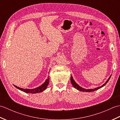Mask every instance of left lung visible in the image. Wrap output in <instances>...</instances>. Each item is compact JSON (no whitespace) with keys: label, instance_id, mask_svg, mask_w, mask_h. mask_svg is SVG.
Returning a JSON list of instances; mask_svg holds the SVG:
<instances>
[{"label":"left lung","instance_id":"left-lung-1","mask_svg":"<svg viewBox=\"0 0 120 120\" xmlns=\"http://www.w3.org/2000/svg\"><path fill=\"white\" fill-rule=\"evenodd\" d=\"M110 77H111V76H110V77H109V78H108V79L107 80V81H106V83H104L102 86H99V87H98V88H95L94 89H88H88H86H86H83V88H82L80 87V86H79L77 85V84L75 82V81L73 80V77H72V76H71V83H72L73 86H74V87L75 88H76V89H77L78 90H79V91H83V92H93V91H94L98 90V89L101 88V87H103V86H105V85H106V84L108 82V81H109V80L110 79Z\"/></svg>","mask_w":120,"mask_h":120}]
</instances>
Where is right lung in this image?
<instances>
[{
    "label": "right lung",
    "instance_id": "add662e5",
    "mask_svg": "<svg viewBox=\"0 0 120 120\" xmlns=\"http://www.w3.org/2000/svg\"><path fill=\"white\" fill-rule=\"evenodd\" d=\"M49 82V78H48L46 80L45 82L43 83L42 86H41L37 88L33 89H24L22 88H20L19 87H17V86H15V85H14V86H15V87L17 88L18 89H19V90L24 92L28 93H37L41 92L44 91L45 89H46Z\"/></svg>",
    "mask_w": 120,
    "mask_h": 120
}]
</instances>
